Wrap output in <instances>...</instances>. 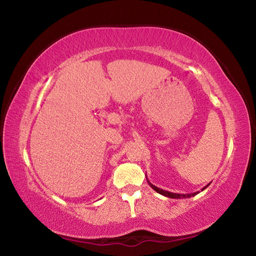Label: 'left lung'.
Listing matches in <instances>:
<instances>
[{"instance_id":"obj_1","label":"left lung","mask_w":256,"mask_h":256,"mask_svg":"<svg viewBox=\"0 0 256 256\" xmlns=\"http://www.w3.org/2000/svg\"><path fill=\"white\" fill-rule=\"evenodd\" d=\"M146 179H148V182L150 186L152 188H153L156 192H158V194H162V196H165V197H168V198H172V199L190 198V197H194V196H196L197 194H199V192H192V194H175V192H167V190L160 189V188H158V187L154 186V184H152V182L148 180V177H146ZM209 184H206V187H204L202 189H201V192H202V190H204L206 187H208Z\"/></svg>"}]
</instances>
